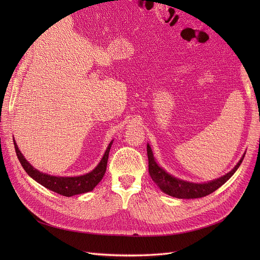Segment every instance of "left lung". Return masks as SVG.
<instances>
[{"label":"left lung","instance_id":"1","mask_svg":"<svg viewBox=\"0 0 260 260\" xmlns=\"http://www.w3.org/2000/svg\"><path fill=\"white\" fill-rule=\"evenodd\" d=\"M244 156L245 155H243L240 161L235 165V167L224 176L215 180H211L209 182L194 183L171 176L166 170L162 169L159 165L156 162L152 148L149 146V144H147L149 176L152 177L154 182L164 193H166L170 196H174V198L177 199H200L215 192L217 188L224 184L226 181L234 175V172L238 170L240 165L242 164Z\"/></svg>","mask_w":260,"mask_h":260}]
</instances>
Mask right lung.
Segmentation results:
<instances>
[{"mask_svg":"<svg viewBox=\"0 0 260 260\" xmlns=\"http://www.w3.org/2000/svg\"><path fill=\"white\" fill-rule=\"evenodd\" d=\"M113 141L108 144L106 151L103 157H102V159L99 162L98 166L92 171H90L89 174L78 176V177H56V176H51L48 174H44V172L39 171L38 169L34 168L32 165H31L29 161H27V159L23 157L15 140H14V145H15V151H16L17 157L21 164L22 168L25 169V171L31 178L36 180L38 183H40L44 187L49 188V190L55 193H58L62 196L70 198V196H74L77 194H82V193L92 191L93 188L100 183V181L103 179L106 171V167H107L108 154H109V151H111Z\"/></svg>","mask_w":260,"mask_h":260,"instance_id":"right-lung-1","label":"right lung"}]
</instances>
